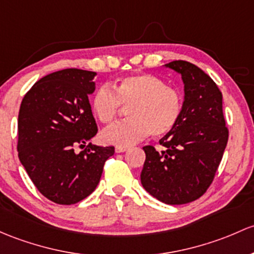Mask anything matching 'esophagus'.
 <instances>
[{
    "label": "esophagus",
    "instance_id": "34e87169",
    "mask_svg": "<svg viewBox=\"0 0 254 254\" xmlns=\"http://www.w3.org/2000/svg\"><path fill=\"white\" fill-rule=\"evenodd\" d=\"M127 149V146H117L116 152H117V153H122V152H125Z\"/></svg>",
    "mask_w": 254,
    "mask_h": 254
}]
</instances>
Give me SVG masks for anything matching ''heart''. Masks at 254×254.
<instances>
[{
    "label": "heart",
    "instance_id": "1",
    "mask_svg": "<svg viewBox=\"0 0 254 254\" xmlns=\"http://www.w3.org/2000/svg\"><path fill=\"white\" fill-rule=\"evenodd\" d=\"M113 88L102 85L91 100L93 113L103 124L113 123L123 107H129L130 118L102 132L107 143L129 146L145 138L149 132L163 136L174 129L183 113V93L159 76L152 74L125 76L118 80Z\"/></svg>",
    "mask_w": 254,
    "mask_h": 254
}]
</instances>
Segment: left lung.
Listing matches in <instances>:
<instances>
[{"label":"left lung","mask_w":254,"mask_h":254,"mask_svg":"<svg viewBox=\"0 0 254 254\" xmlns=\"http://www.w3.org/2000/svg\"><path fill=\"white\" fill-rule=\"evenodd\" d=\"M167 68L181 74L185 85L183 113L174 129L159 140L157 151L145 146L141 184L167 204H185L205 193L217 173L229 138L223 95L212 78L186 61Z\"/></svg>","instance_id":"8db88e82"}]
</instances>
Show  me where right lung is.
Here are the masks:
<instances>
[{
	"label": "right lung",
	"mask_w": 254,
	"mask_h": 254,
	"mask_svg": "<svg viewBox=\"0 0 254 254\" xmlns=\"http://www.w3.org/2000/svg\"><path fill=\"white\" fill-rule=\"evenodd\" d=\"M95 75L76 68L56 71L36 81L21 101L18 157L40 193L57 204H75L91 194L114 154L113 146L89 142L97 134L89 102Z\"/></svg>",
	"instance_id": "obj_1"
}]
</instances>
